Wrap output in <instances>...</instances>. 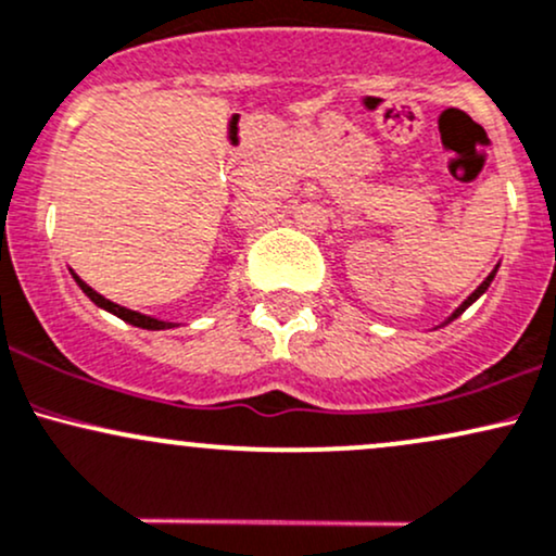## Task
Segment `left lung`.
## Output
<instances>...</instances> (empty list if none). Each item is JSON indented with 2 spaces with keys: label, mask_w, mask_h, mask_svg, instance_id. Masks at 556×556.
Returning <instances> with one entry per match:
<instances>
[{
  "label": "left lung",
  "mask_w": 556,
  "mask_h": 556,
  "mask_svg": "<svg viewBox=\"0 0 556 556\" xmlns=\"http://www.w3.org/2000/svg\"><path fill=\"white\" fill-rule=\"evenodd\" d=\"M496 270H498V265L494 267V270H491V273H489V278H485V280H483V283H480V286H478V289H476V291H472V294H470V296H467V299H465V302H463V304H459V307H457V309H454V312H452V315H448L444 323H441V326H448V323H452V320H457V317H459V315H463V312H465L467 307H470V304H472V302H476V299H480V296H483V294H485V291H489V286H491V280H494V276H496ZM441 326H435V328H441Z\"/></svg>",
  "instance_id": "8db88e82"
}]
</instances>
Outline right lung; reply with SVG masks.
Listing matches in <instances>:
<instances>
[{
    "mask_svg": "<svg viewBox=\"0 0 556 556\" xmlns=\"http://www.w3.org/2000/svg\"><path fill=\"white\" fill-rule=\"evenodd\" d=\"M73 278H76V283L80 286V291H84V294L89 296L91 302L97 304V307H102V309L112 312V315H117V317H121V320H126L128 326H136V328H147V330H165V328H178V323L157 320V317L141 315V312H134V309H128V307H121V304L110 302V299H104L102 294H97V291H93L91 286H86L84 280H80V278L76 276V273H73Z\"/></svg>",
    "mask_w": 556,
    "mask_h": 556,
    "instance_id": "right-lung-1",
    "label": "right lung"
}]
</instances>
